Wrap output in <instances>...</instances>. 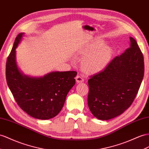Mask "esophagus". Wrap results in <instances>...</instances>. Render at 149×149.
I'll return each instance as SVG.
<instances>
[{"instance_id": "1", "label": "esophagus", "mask_w": 149, "mask_h": 149, "mask_svg": "<svg viewBox=\"0 0 149 149\" xmlns=\"http://www.w3.org/2000/svg\"><path fill=\"white\" fill-rule=\"evenodd\" d=\"M75 80L77 83H81L84 81V77H83V76H82L81 75H77V76H76Z\"/></svg>"}]
</instances>
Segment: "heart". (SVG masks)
I'll return each instance as SVG.
<instances>
[{
  "mask_svg": "<svg viewBox=\"0 0 149 149\" xmlns=\"http://www.w3.org/2000/svg\"><path fill=\"white\" fill-rule=\"evenodd\" d=\"M104 45L103 41H97L81 52L82 55H86L81 62L82 66L86 71L100 72L109 63L113 51L109 46H104Z\"/></svg>",
  "mask_w": 149,
  "mask_h": 149,
  "instance_id": "obj_1",
  "label": "heart"
}]
</instances>
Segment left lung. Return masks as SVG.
<instances>
[{"label": "left lung", "mask_w": 149, "mask_h": 149, "mask_svg": "<svg viewBox=\"0 0 149 149\" xmlns=\"http://www.w3.org/2000/svg\"><path fill=\"white\" fill-rule=\"evenodd\" d=\"M130 40V48L89 79L87 103L97 119L108 120L120 115L138 93L144 75L143 56L136 40Z\"/></svg>", "instance_id": "obj_1"}]
</instances>
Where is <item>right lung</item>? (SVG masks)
<instances>
[{"label":"right lung","instance_id":"right-lung-1","mask_svg":"<svg viewBox=\"0 0 149 149\" xmlns=\"http://www.w3.org/2000/svg\"><path fill=\"white\" fill-rule=\"evenodd\" d=\"M24 33H19L6 63L7 85L19 106L31 116L48 120L62 110L67 95L75 84V71L52 72L43 77L24 75L16 63V49Z\"/></svg>","mask_w":149,"mask_h":149}]
</instances>
